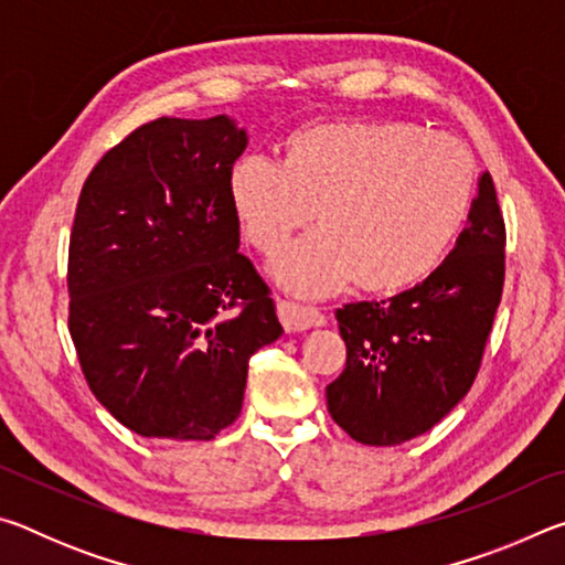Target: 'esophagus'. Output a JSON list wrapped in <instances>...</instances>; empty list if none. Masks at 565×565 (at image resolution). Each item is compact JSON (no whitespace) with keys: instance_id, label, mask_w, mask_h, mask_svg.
<instances>
[{"instance_id":"obj_1","label":"esophagus","mask_w":565,"mask_h":565,"mask_svg":"<svg viewBox=\"0 0 565 565\" xmlns=\"http://www.w3.org/2000/svg\"><path fill=\"white\" fill-rule=\"evenodd\" d=\"M276 311H279V319L286 331H306V329L323 327V323H327V319H323V313L319 309H311V306H301L294 301L279 299Z\"/></svg>"}]
</instances>
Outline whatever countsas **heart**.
Masks as SVG:
<instances>
[{
	"mask_svg": "<svg viewBox=\"0 0 565 565\" xmlns=\"http://www.w3.org/2000/svg\"><path fill=\"white\" fill-rule=\"evenodd\" d=\"M473 159L448 134L396 119H341L289 134L281 164L238 159L228 199L252 246L276 254L284 289L319 296L349 284L398 294L431 276L468 216Z\"/></svg>",
	"mask_w": 565,
	"mask_h": 565,
	"instance_id": "b5f03b06",
	"label": "heart"
}]
</instances>
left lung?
<instances>
[{"instance_id":"obj_1","label":"left lung","mask_w":565,"mask_h":565,"mask_svg":"<svg viewBox=\"0 0 565 565\" xmlns=\"http://www.w3.org/2000/svg\"><path fill=\"white\" fill-rule=\"evenodd\" d=\"M503 246L499 199L483 171L466 228L431 276L337 311L347 369L327 386V404L353 441H411L468 394L501 303Z\"/></svg>"}]
</instances>
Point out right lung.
<instances>
[{
  "label": "right lung",
  "mask_w": 565,
  "mask_h": 565,
  "mask_svg": "<svg viewBox=\"0 0 565 565\" xmlns=\"http://www.w3.org/2000/svg\"><path fill=\"white\" fill-rule=\"evenodd\" d=\"M236 119L161 117L84 181L70 242V333L92 394L147 438L212 441L244 404L248 359L284 329L238 254Z\"/></svg>",
  "instance_id": "obj_1"
}]
</instances>
